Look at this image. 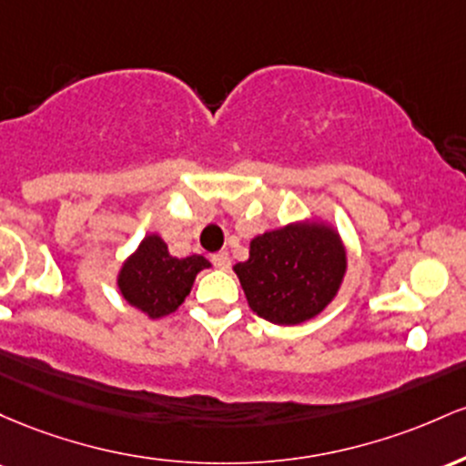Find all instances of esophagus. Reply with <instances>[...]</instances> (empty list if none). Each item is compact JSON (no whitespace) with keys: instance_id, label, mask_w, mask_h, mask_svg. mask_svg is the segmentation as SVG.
I'll return each mask as SVG.
<instances>
[{"instance_id":"esophagus-1","label":"esophagus","mask_w":466,"mask_h":466,"mask_svg":"<svg viewBox=\"0 0 466 466\" xmlns=\"http://www.w3.org/2000/svg\"><path fill=\"white\" fill-rule=\"evenodd\" d=\"M211 261H213V266H216V268H222V270H227L228 266H231V258H228L227 250H219V253L213 255Z\"/></svg>"}]
</instances>
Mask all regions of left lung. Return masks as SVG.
<instances>
[{
	"instance_id": "8db88e82",
	"label": "left lung",
	"mask_w": 466,
	"mask_h": 466,
	"mask_svg": "<svg viewBox=\"0 0 466 466\" xmlns=\"http://www.w3.org/2000/svg\"><path fill=\"white\" fill-rule=\"evenodd\" d=\"M248 306L266 321H308L337 295L346 275V250L332 228L290 224L250 242V258L235 266Z\"/></svg>"
}]
</instances>
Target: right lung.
Listing matches in <instances>:
<instances>
[{"mask_svg": "<svg viewBox=\"0 0 466 466\" xmlns=\"http://www.w3.org/2000/svg\"><path fill=\"white\" fill-rule=\"evenodd\" d=\"M208 266L211 264L202 255L171 258L158 235H147L120 268L118 289L132 306L147 312L151 319H158L174 312L185 301L196 275Z\"/></svg>", "mask_w": 466, "mask_h": 466, "instance_id": "obj_1", "label": "right lung"}]
</instances>
